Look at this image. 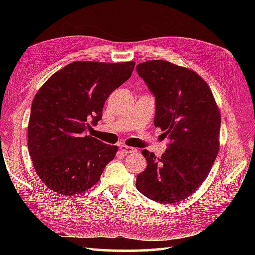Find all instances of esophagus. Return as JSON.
Masks as SVG:
<instances>
[{
  "label": "esophagus",
  "mask_w": 255,
  "mask_h": 255,
  "mask_svg": "<svg viewBox=\"0 0 255 255\" xmlns=\"http://www.w3.org/2000/svg\"><path fill=\"white\" fill-rule=\"evenodd\" d=\"M121 150L123 151L124 153H134L137 151L134 148L129 147V145H126V144L121 145Z\"/></svg>",
  "instance_id": "1"
}]
</instances>
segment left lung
<instances>
[{
  "label": "left lung",
  "instance_id": "1",
  "mask_svg": "<svg viewBox=\"0 0 255 255\" xmlns=\"http://www.w3.org/2000/svg\"><path fill=\"white\" fill-rule=\"evenodd\" d=\"M136 69L155 96L154 126L170 139L161 158L142 151L148 165L136 187L153 202H181L204 183L218 154L220 111L208 84L191 69L165 60Z\"/></svg>",
  "mask_w": 255,
  "mask_h": 255
}]
</instances>
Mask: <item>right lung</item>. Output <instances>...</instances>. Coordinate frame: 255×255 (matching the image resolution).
I'll return each instance as SVG.
<instances>
[{"instance_id":"obj_1","label":"right lung","mask_w":255,"mask_h":255,"mask_svg":"<svg viewBox=\"0 0 255 255\" xmlns=\"http://www.w3.org/2000/svg\"><path fill=\"white\" fill-rule=\"evenodd\" d=\"M134 61H75L38 90L28 123V151L35 171L53 192H86L115 158L117 145L86 134L101 121L105 101L131 77Z\"/></svg>"}]
</instances>
